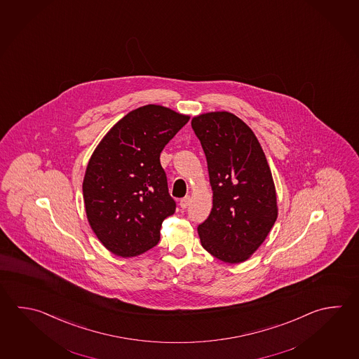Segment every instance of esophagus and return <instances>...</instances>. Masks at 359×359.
<instances>
[{"label": "esophagus", "instance_id": "1", "mask_svg": "<svg viewBox=\"0 0 359 359\" xmlns=\"http://www.w3.org/2000/svg\"><path fill=\"white\" fill-rule=\"evenodd\" d=\"M189 203H190V196H184V198H182V199H180V207H182V208H183V210H185V208H188V205H189Z\"/></svg>", "mask_w": 359, "mask_h": 359}]
</instances>
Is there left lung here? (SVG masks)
Returning <instances> with one entry per match:
<instances>
[{
	"label": "left lung",
	"mask_w": 359,
	"mask_h": 359,
	"mask_svg": "<svg viewBox=\"0 0 359 359\" xmlns=\"http://www.w3.org/2000/svg\"><path fill=\"white\" fill-rule=\"evenodd\" d=\"M203 147L213 207L198 226L205 250L224 263L248 260L278 216L277 194L264 151L236 115L212 111L191 119Z\"/></svg>",
	"instance_id": "obj_1"
}]
</instances>
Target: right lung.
<instances>
[{"instance_id": "1", "label": "right lung", "mask_w": 359, "mask_h": 359, "mask_svg": "<svg viewBox=\"0 0 359 359\" xmlns=\"http://www.w3.org/2000/svg\"><path fill=\"white\" fill-rule=\"evenodd\" d=\"M189 121L161 105L129 111L97 144L82 191L95 235L115 255L137 257L160 241L163 219L174 215L160 154Z\"/></svg>"}]
</instances>
